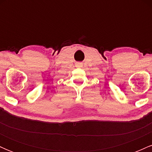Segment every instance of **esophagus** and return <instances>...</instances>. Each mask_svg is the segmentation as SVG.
Returning <instances> with one entry per match:
<instances>
[{
    "label": "esophagus",
    "mask_w": 152,
    "mask_h": 152,
    "mask_svg": "<svg viewBox=\"0 0 152 152\" xmlns=\"http://www.w3.org/2000/svg\"><path fill=\"white\" fill-rule=\"evenodd\" d=\"M77 66H81V64H77Z\"/></svg>",
    "instance_id": "34e87169"
}]
</instances>
